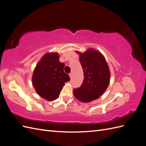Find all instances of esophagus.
<instances>
[{"instance_id":"esophagus-1","label":"esophagus","mask_w":146,"mask_h":146,"mask_svg":"<svg viewBox=\"0 0 146 146\" xmlns=\"http://www.w3.org/2000/svg\"><path fill=\"white\" fill-rule=\"evenodd\" d=\"M69 77H70V78H72V72H70L69 74Z\"/></svg>"}]
</instances>
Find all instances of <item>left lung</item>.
<instances>
[{
    "mask_svg": "<svg viewBox=\"0 0 146 146\" xmlns=\"http://www.w3.org/2000/svg\"><path fill=\"white\" fill-rule=\"evenodd\" d=\"M84 72L82 86L74 89V96L83 103L98 99L107 89L110 81V71L104 56L93 48L83 52L76 51Z\"/></svg>",
    "mask_w": 146,
    "mask_h": 146,
    "instance_id": "obj_1",
    "label": "left lung"
}]
</instances>
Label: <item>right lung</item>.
<instances>
[{"label":"right lung","mask_w":146,"mask_h":146,"mask_svg":"<svg viewBox=\"0 0 146 146\" xmlns=\"http://www.w3.org/2000/svg\"><path fill=\"white\" fill-rule=\"evenodd\" d=\"M59 58L57 52H48L33 70V86L37 94L47 100L58 98L64 83L70 80L69 76L64 72V64Z\"/></svg>","instance_id":"add662e5"}]
</instances>
